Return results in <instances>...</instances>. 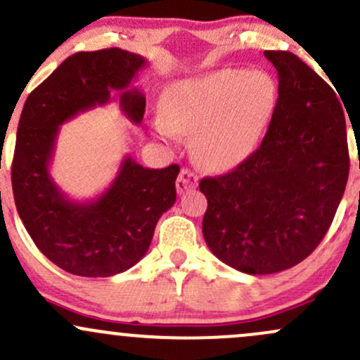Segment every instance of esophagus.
<instances>
[{
  "instance_id": "obj_1",
  "label": "esophagus",
  "mask_w": 360,
  "mask_h": 360,
  "mask_svg": "<svg viewBox=\"0 0 360 360\" xmlns=\"http://www.w3.org/2000/svg\"><path fill=\"white\" fill-rule=\"evenodd\" d=\"M196 184H198V176H196L193 171H189V169H181L179 176H177V181H176L177 193L188 191V189L195 188Z\"/></svg>"
}]
</instances>
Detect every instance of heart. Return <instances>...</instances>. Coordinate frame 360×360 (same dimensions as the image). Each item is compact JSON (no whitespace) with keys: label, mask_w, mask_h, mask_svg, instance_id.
Returning a JSON list of instances; mask_svg holds the SVG:
<instances>
[{"label":"heart","mask_w":360,"mask_h":360,"mask_svg":"<svg viewBox=\"0 0 360 360\" xmlns=\"http://www.w3.org/2000/svg\"><path fill=\"white\" fill-rule=\"evenodd\" d=\"M278 104V86L263 70H219L174 82L164 90L155 131L191 135L193 153L213 171H227L262 143Z\"/></svg>","instance_id":"1"}]
</instances>
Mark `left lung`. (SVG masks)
Masks as SVG:
<instances>
[{
    "label": "left lung",
    "instance_id": "8db88e82",
    "mask_svg": "<svg viewBox=\"0 0 360 360\" xmlns=\"http://www.w3.org/2000/svg\"><path fill=\"white\" fill-rule=\"evenodd\" d=\"M278 104L262 145L232 172L203 177V238L250 275L295 266L330 229L349 177L345 116L333 89L289 51H264Z\"/></svg>",
    "mask_w": 360,
    "mask_h": 360
}]
</instances>
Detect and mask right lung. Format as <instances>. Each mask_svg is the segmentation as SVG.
Here are the masks:
<instances>
[{
    "label": "right lung",
    "instance_id": "right-lung-1",
    "mask_svg": "<svg viewBox=\"0 0 360 360\" xmlns=\"http://www.w3.org/2000/svg\"><path fill=\"white\" fill-rule=\"evenodd\" d=\"M147 65L120 47L66 58L27 97L15 143L11 186L27 232L47 259L80 276L122 274L147 255L162 213L176 201L179 165L147 169L122 159L112 184L98 198L70 200L49 172L59 126L104 105L117 92L120 108L140 124L145 96L131 86Z\"/></svg>",
    "mask_w": 360,
    "mask_h": 360
}]
</instances>
